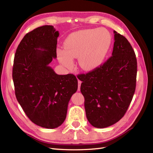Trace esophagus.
<instances>
[{"label":"esophagus","mask_w":153,"mask_h":153,"mask_svg":"<svg viewBox=\"0 0 153 153\" xmlns=\"http://www.w3.org/2000/svg\"><path fill=\"white\" fill-rule=\"evenodd\" d=\"M81 84H82V82H81V81H78V89H77V91H80V87H81Z\"/></svg>","instance_id":"obj_1"}]
</instances>
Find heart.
I'll list each match as a JSON object with an SVG mask.
<instances>
[{"label":"heart","mask_w":153,"mask_h":153,"mask_svg":"<svg viewBox=\"0 0 153 153\" xmlns=\"http://www.w3.org/2000/svg\"><path fill=\"white\" fill-rule=\"evenodd\" d=\"M110 43L111 36L105 29L79 30L66 38L64 43L65 51L58 49L57 56L64 67L71 68L73 58H79V64L83 70H92L102 63Z\"/></svg>","instance_id":"1"}]
</instances>
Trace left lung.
I'll return each mask as SVG.
<instances>
[{"mask_svg": "<svg viewBox=\"0 0 153 153\" xmlns=\"http://www.w3.org/2000/svg\"><path fill=\"white\" fill-rule=\"evenodd\" d=\"M112 56L102 65L85 74L78 75L80 90L85 98L89 122L105 128L124 116L134 97L137 77V59L128 39L114 31Z\"/></svg>", "mask_w": 153, "mask_h": 153, "instance_id": "left-lung-1", "label": "left lung"}]
</instances>
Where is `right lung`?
Here are the masks:
<instances>
[{
	"instance_id": "obj_1",
	"label": "right lung",
	"mask_w": 153,
	"mask_h": 153,
	"mask_svg": "<svg viewBox=\"0 0 153 153\" xmlns=\"http://www.w3.org/2000/svg\"><path fill=\"white\" fill-rule=\"evenodd\" d=\"M58 36L53 25L29 32L16 49L12 69L19 105L32 122L48 129L62 124L68 102L77 90L74 75H58L48 65L56 58Z\"/></svg>"
}]
</instances>
